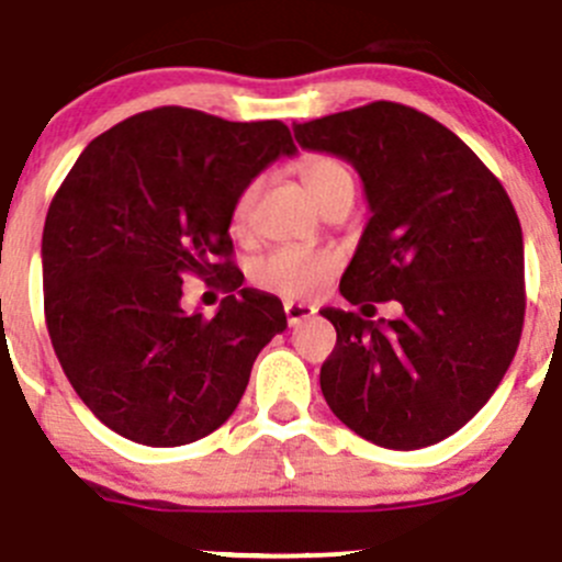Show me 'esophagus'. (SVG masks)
Here are the masks:
<instances>
[{"instance_id":"1","label":"esophagus","mask_w":562,"mask_h":562,"mask_svg":"<svg viewBox=\"0 0 562 562\" xmlns=\"http://www.w3.org/2000/svg\"><path fill=\"white\" fill-rule=\"evenodd\" d=\"M315 306L304 304V301H285V317H288V326H299V323L310 321L315 315Z\"/></svg>"}]
</instances>
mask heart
Listing matches in <instances>:
<instances>
[{
    "mask_svg": "<svg viewBox=\"0 0 562 562\" xmlns=\"http://www.w3.org/2000/svg\"><path fill=\"white\" fill-rule=\"evenodd\" d=\"M296 172L306 191H310V196L323 210L356 196V177H352L350 167L341 158L328 156V153L301 156ZM258 193H261V177H252L234 196L232 217L228 221H232V232L236 236L250 234ZM336 266L339 263H336V258L330 252L288 245L274 247V250L258 258L250 266V277L263 291L280 293V296H310V293L321 291L330 277L336 274Z\"/></svg>",
    "mask_w": 562,
    "mask_h": 562,
    "instance_id": "heart-1",
    "label": "heart"
}]
</instances>
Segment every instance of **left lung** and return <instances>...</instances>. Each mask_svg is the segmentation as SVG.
Here are the masks:
<instances>
[{"mask_svg":"<svg viewBox=\"0 0 562 562\" xmlns=\"http://www.w3.org/2000/svg\"><path fill=\"white\" fill-rule=\"evenodd\" d=\"M293 134L363 180L371 217L341 296L363 310L404 306L380 323L323 310L336 328L323 395L374 445H436L487 404L517 352L525 252L515 204L463 139L406 104L371 102L296 123Z\"/></svg>","mask_w":562,"mask_h":562,"instance_id":"left-lung-1","label":"left lung"}]
</instances>
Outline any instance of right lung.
Returning <instances> with one entry per match:
<instances>
[{
	"label": "right lung",
	"mask_w": 562,
	"mask_h": 562,
	"mask_svg": "<svg viewBox=\"0 0 562 562\" xmlns=\"http://www.w3.org/2000/svg\"><path fill=\"white\" fill-rule=\"evenodd\" d=\"M296 150L282 121L156 108L99 134L53 196L43 232L45 323L64 374L108 428L180 447L234 415L258 352L288 328L282 301L241 288L239 188ZM229 296L181 310V277Z\"/></svg>",
	"instance_id": "add662e5"
}]
</instances>
